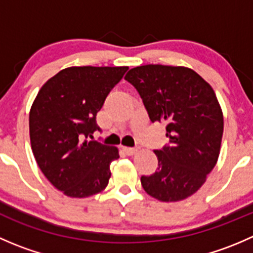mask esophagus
Returning a JSON list of instances; mask_svg holds the SVG:
<instances>
[{
	"label": "esophagus",
	"instance_id": "obj_1",
	"mask_svg": "<svg viewBox=\"0 0 253 253\" xmlns=\"http://www.w3.org/2000/svg\"><path fill=\"white\" fill-rule=\"evenodd\" d=\"M124 150L126 154L128 155H133L138 152V148H131V147H124Z\"/></svg>",
	"mask_w": 253,
	"mask_h": 253
}]
</instances>
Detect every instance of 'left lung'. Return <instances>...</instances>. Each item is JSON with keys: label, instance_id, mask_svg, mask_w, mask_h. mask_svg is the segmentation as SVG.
Masks as SVG:
<instances>
[{"label": "left lung", "instance_id": "left-lung-1", "mask_svg": "<svg viewBox=\"0 0 253 253\" xmlns=\"http://www.w3.org/2000/svg\"><path fill=\"white\" fill-rule=\"evenodd\" d=\"M141 95L152 122H167L169 144L154 150L158 170L142 176L145 192L177 202L197 192L220 153L224 120L213 88L191 68L145 65L125 77Z\"/></svg>", "mask_w": 253, "mask_h": 253}]
</instances>
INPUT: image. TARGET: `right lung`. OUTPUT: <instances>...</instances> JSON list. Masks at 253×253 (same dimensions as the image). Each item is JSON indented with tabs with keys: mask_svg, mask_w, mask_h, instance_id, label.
<instances>
[{
	"mask_svg": "<svg viewBox=\"0 0 253 253\" xmlns=\"http://www.w3.org/2000/svg\"><path fill=\"white\" fill-rule=\"evenodd\" d=\"M128 67H68L50 78L29 112L35 160L45 177L73 198L101 192L110 178L119 149L90 141L96 114Z\"/></svg>",
	"mask_w": 253,
	"mask_h": 253,
	"instance_id": "1",
	"label": "right lung"
}]
</instances>
